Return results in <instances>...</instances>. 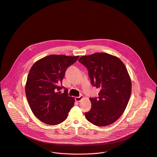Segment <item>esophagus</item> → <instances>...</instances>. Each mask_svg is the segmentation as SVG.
<instances>
[{"mask_svg":"<svg viewBox=\"0 0 157 157\" xmlns=\"http://www.w3.org/2000/svg\"><path fill=\"white\" fill-rule=\"evenodd\" d=\"M84 98V97L82 96V95H81V96H79V97H75V100L76 101H80L82 98Z\"/></svg>","mask_w":157,"mask_h":157,"instance_id":"34e87169","label":"esophagus"}]
</instances>
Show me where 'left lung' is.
<instances>
[{
  "label": "left lung",
  "instance_id": "left-lung-1",
  "mask_svg": "<svg viewBox=\"0 0 157 157\" xmlns=\"http://www.w3.org/2000/svg\"><path fill=\"white\" fill-rule=\"evenodd\" d=\"M79 62L86 66L93 86L100 89L98 98H91L87 121L98 127L109 125L124 113L132 93V81L122 61L104 52L83 56Z\"/></svg>",
  "mask_w": 157,
  "mask_h": 157
}]
</instances>
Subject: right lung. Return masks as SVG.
Masks as SVG:
<instances>
[{"instance_id":"1","label":"right lung","mask_w":157,"mask_h":157,"mask_svg":"<svg viewBox=\"0 0 157 157\" xmlns=\"http://www.w3.org/2000/svg\"><path fill=\"white\" fill-rule=\"evenodd\" d=\"M79 56L49 55L37 60L28 74L25 91L29 105L40 121L54 125L63 122L75 98L68 90L59 92L66 70L78 59Z\"/></svg>"}]
</instances>
